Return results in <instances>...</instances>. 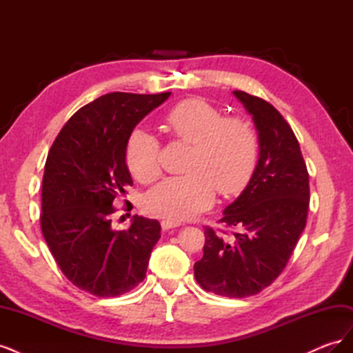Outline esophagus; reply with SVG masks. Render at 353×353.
<instances>
[{
  "instance_id": "obj_1",
  "label": "esophagus",
  "mask_w": 353,
  "mask_h": 353,
  "mask_svg": "<svg viewBox=\"0 0 353 353\" xmlns=\"http://www.w3.org/2000/svg\"><path fill=\"white\" fill-rule=\"evenodd\" d=\"M160 225H162V230L168 231V230H170V228L179 227L181 222H178V221H170V219H163L162 222H160Z\"/></svg>"
}]
</instances>
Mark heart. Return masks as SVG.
Wrapping results in <instances>:
<instances>
[{"instance_id": "b5f03b06", "label": "heart", "mask_w": 353, "mask_h": 353, "mask_svg": "<svg viewBox=\"0 0 353 353\" xmlns=\"http://www.w3.org/2000/svg\"><path fill=\"white\" fill-rule=\"evenodd\" d=\"M175 140L193 144L185 176L165 179L144 196L153 216L170 221L193 218L212 206L216 196H236L250 183L259 157V140L241 116H222L218 105L199 97L175 104L165 116ZM125 160L135 179L152 184L162 175V144L135 128L125 145Z\"/></svg>"}]
</instances>
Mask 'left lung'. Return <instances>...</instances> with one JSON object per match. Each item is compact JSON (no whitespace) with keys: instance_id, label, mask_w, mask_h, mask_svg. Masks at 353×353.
<instances>
[{"instance_id":"obj_1","label":"left lung","mask_w":353,"mask_h":353,"mask_svg":"<svg viewBox=\"0 0 353 353\" xmlns=\"http://www.w3.org/2000/svg\"><path fill=\"white\" fill-rule=\"evenodd\" d=\"M259 135V160L250 183L223 210L221 223L237 232L205 227L203 258L194 276L206 292L248 297L279 276L306 227L309 174L301 145L272 104L234 91Z\"/></svg>"}]
</instances>
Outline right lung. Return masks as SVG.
<instances>
[{
	"label": "right lung",
	"mask_w": 353,
	"mask_h": 353,
	"mask_svg": "<svg viewBox=\"0 0 353 353\" xmlns=\"http://www.w3.org/2000/svg\"><path fill=\"white\" fill-rule=\"evenodd\" d=\"M169 95L104 94L74 113L50 148L42 176V236L61 272L83 292L114 297L145 279L160 223L134 216L130 228L116 231L113 201L132 185L125 163L128 137Z\"/></svg>",
	"instance_id": "1"
}]
</instances>
